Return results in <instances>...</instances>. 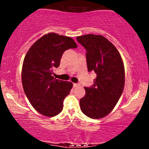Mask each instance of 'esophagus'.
<instances>
[{
	"label": "esophagus",
	"mask_w": 149,
	"mask_h": 149,
	"mask_svg": "<svg viewBox=\"0 0 149 149\" xmlns=\"http://www.w3.org/2000/svg\"><path fill=\"white\" fill-rule=\"evenodd\" d=\"M73 87H75V88H76V87L80 86V84H78V83H73Z\"/></svg>",
	"instance_id": "obj_1"
}]
</instances>
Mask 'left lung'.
<instances>
[{
	"mask_svg": "<svg viewBox=\"0 0 149 149\" xmlns=\"http://www.w3.org/2000/svg\"><path fill=\"white\" fill-rule=\"evenodd\" d=\"M77 41L86 50L88 71L97 74L94 84L85 88L80 109L89 118H101L111 111L123 91V62L116 47L102 36H82L77 37Z\"/></svg>",
	"mask_w": 149,
	"mask_h": 149,
	"instance_id": "1",
	"label": "left lung"
}]
</instances>
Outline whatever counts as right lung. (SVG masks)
Segmentation results:
<instances>
[{
	"label": "right lung",
	"mask_w": 149,
	"mask_h": 149,
	"mask_svg": "<svg viewBox=\"0 0 149 149\" xmlns=\"http://www.w3.org/2000/svg\"><path fill=\"white\" fill-rule=\"evenodd\" d=\"M76 47L71 38L50 33L38 39L26 54L22 71L24 91L32 107L42 115L52 117L62 111L73 84L54 78L53 71L59 66L63 53Z\"/></svg>",
	"instance_id": "1"
}]
</instances>
